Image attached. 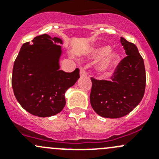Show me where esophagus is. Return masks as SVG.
Here are the masks:
<instances>
[{
	"instance_id": "obj_1",
	"label": "esophagus",
	"mask_w": 159,
	"mask_h": 159,
	"mask_svg": "<svg viewBox=\"0 0 159 159\" xmlns=\"http://www.w3.org/2000/svg\"><path fill=\"white\" fill-rule=\"evenodd\" d=\"M80 75H81V76H86V75H87V72H86L85 68H80Z\"/></svg>"
}]
</instances>
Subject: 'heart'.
Segmentation results:
<instances>
[{"label":"heart","instance_id":"obj_1","mask_svg":"<svg viewBox=\"0 0 159 159\" xmlns=\"http://www.w3.org/2000/svg\"><path fill=\"white\" fill-rule=\"evenodd\" d=\"M91 57L101 59L97 66V70L102 75H108L115 70L119 65L121 55L118 51H111L109 45L100 46L91 50Z\"/></svg>","mask_w":159,"mask_h":159}]
</instances>
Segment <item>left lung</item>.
I'll list each match as a JSON object with an SVG mask.
<instances>
[{
	"label": "left lung",
	"mask_w": 159,
	"mask_h": 159,
	"mask_svg": "<svg viewBox=\"0 0 159 159\" xmlns=\"http://www.w3.org/2000/svg\"><path fill=\"white\" fill-rule=\"evenodd\" d=\"M126 57L115 68L111 81L91 78L90 102L100 116L118 118L130 113L145 94L146 75L144 60L135 44L121 38Z\"/></svg>",
	"instance_id": "obj_1"
}]
</instances>
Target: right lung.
Listing matches in <instances>:
<instances>
[{
  "label": "right lung",
  "mask_w": 159,
  "mask_h": 159,
  "mask_svg": "<svg viewBox=\"0 0 159 159\" xmlns=\"http://www.w3.org/2000/svg\"><path fill=\"white\" fill-rule=\"evenodd\" d=\"M63 41L48 34L39 35L20 48L14 64L13 91L22 108L38 117H51L66 104L65 94L79 76V69L70 73L60 70Z\"/></svg>",
  "instance_id": "obj_1"
}]
</instances>
